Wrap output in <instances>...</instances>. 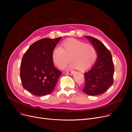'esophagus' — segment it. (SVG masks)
I'll list each match as a JSON object with an SVG mask.
<instances>
[{
    "mask_svg": "<svg viewBox=\"0 0 132 132\" xmlns=\"http://www.w3.org/2000/svg\"><path fill=\"white\" fill-rule=\"evenodd\" d=\"M67 73L70 75H73L74 73V71H67Z\"/></svg>",
    "mask_w": 132,
    "mask_h": 132,
    "instance_id": "obj_1",
    "label": "esophagus"
}]
</instances>
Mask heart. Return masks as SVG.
Segmentation results:
<instances>
[{"instance_id": "b5f03b06", "label": "heart", "mask_w": 132, "mask_h": 132, "mask_svg": "<svg viewBox=\"0 0 132 132\" xmlns=\"http://www.w3.org/2000/svg\"><path fill=\"white\" fill-rule=\"evenodd\" d=\"M96 57V51L93 45L75 39L64 42L61 47H55L52 53L54 64L60 68H63L71 58L72 62L69 68L85 70L93 65Z\"/></svg>"}]
</instances>
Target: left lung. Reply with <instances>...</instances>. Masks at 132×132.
Wrapping results in <instances>:
<instances>
[{
  "instance_id": "obj_1",
  "label": "left lung",
  "mask_w": 132,
  "mask_h": 132,
  "mask_svg": "<svg viewBox=\"0 0 132 132\" xmlns=\"http://www.w3.org/2000/svg\"><path fill=\"white\" fill-rule=\"evenodd\" d=\"M86 37L95 47L97 59L94 66L84 74L86 84L82 91L90 96L98 95L104 93L113 83L112 57L102 42L92 36Z\"/></svg>"
}]
</instances>
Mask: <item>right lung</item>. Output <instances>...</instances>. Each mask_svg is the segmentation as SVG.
<instances>
[{
	"instance_id": "right-lung-1",
	"label": "right lung",
	"mask_w": 132,
	"mask_h": 132,
	"mask_svg": "<svg viewBox=\"0 0 132 132\" xmlns=\"http://www.w3.org/2000/svg\"><path fill=\"white\" fill-rule=\"evenodd\" d=\"M61 37L43 38L31 44L23 55L20 66L23 87L35 96L50 94L61 72L53 65L52 53Z\"/></svg>"
}]
</instances>
